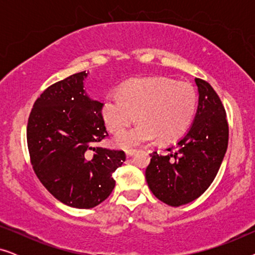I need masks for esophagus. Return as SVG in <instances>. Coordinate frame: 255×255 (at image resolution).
Wrapping results in <instances>:
<instances>
[{
	"label": "esophagus",
	"mask_w": 255,
	"mask_h": 255,
	"mask_svg": "<svg viewBox=\"0 0 255 255\" xmlns=\"http://www.w3.org/2000/svg\"><path fill=\"white\" fill-rule=\"evenodd\" d=\"M134 153H135V149H133V148L125 149V154H127V156H131V155H133Z\"/></svg>",
	"instance_id": "34e87169"
}]
</instances>
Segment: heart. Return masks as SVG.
<instances>
[{
  "instance_id": "obj_1",
  "label": "heart",
  "mask_w": 255,
  "mask_h": 255,
  "mask_svg": "<svg viewBox=\"0 0 255 255\" xmlns=\"http://www.w3.org/2000/svg\"><path fill=\"white\" fill-rule=\"evenodd\" d=\"M195 110L196 94L189 83L144 78L127 82L120 94L108 95L102 116L111 132H120L138 114L140 122L115 138V145L127 148L151 141L156 135L160 141L175 140L189 128Z\"/></svg>"
}]
</instances>
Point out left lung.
Listing matches in <instances>:
<instances>
[{"label":"left lung","mask_w":255,"mask_h":255,"mask_svg":"<svg viewBox=\"0 0 255 255\" xmlns=\"http://www.w3.org/2000/svg\"><path fill=\"white\" fill-rule=\"evenodd\" d=\"M198 107L194 123L182 138L153 152L145 172L153 195L170 207L190 203L200 197L217 175L228 149L229 124L222 101L214 88L195 79Z\"/></svg>","instance_id":"obj_1"}]
</instances>
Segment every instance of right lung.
Instances as JSON below:
<instances>
[{"label": "right lung", "mask_w": 255, "mask_h": 255, "mask_svg": "<svg viewBox=\"0 0 255 255\" xmlns=\"http://www.w3.org/2000/svg\"><path fill=\"white\" fill-rule=\"evenodd\" d=\"M80 72L45 89L33 104L26 128L33 170L62 203L90 209L109 197L113 174L125 161L123 151L94 147L108 135L103 103L83 89Z\"/></svg>", "instance_id": "right-lung-1"}]
</instances>
